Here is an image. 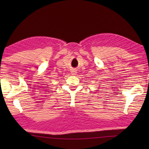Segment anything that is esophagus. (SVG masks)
<instances>
[{"mask_svg":"<svg viewBox=\"0 0 149 149\" xmlns=\"http://www.w3.org/2000/svg\"><path fill=\"white\" fill-rule=\"evenodd\" d=\"M77 70L75 68H72V70H71V74L72 75H77Z\"/></svg>","mask_w":149,"mask_h":149,"instance_id":"esophagus-1","label":"esophagus"}]
</instances>
